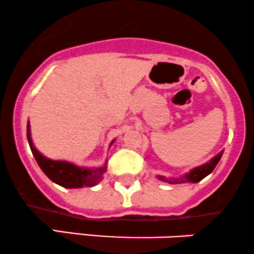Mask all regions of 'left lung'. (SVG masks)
Segmentation results:
<instances>
[{
    "label": "left lung",
    "mask_w": 254,
    "mask_h": 254,
    "mask_svg": "<svg viewBox=\"0 0 254 254\" xmlns=\"http://www.w3.org/2000/svg\"><path fill=\"white\" fill-rule=\"evenodd\" d=\"M223 150L220 151L217 155H215L211 160H209L208 162H205L204 165L198 166V167L192 168V170L189 172V173L184 174V176L179 178H168L165 176H156V178L161 182L168 183V184H183V183H198L200 180L204 179L206 176L211 173L214 171V168L216 167V165L220 161V159L222 157Z\"/></svg>",
    "instance_id": "obj_1"
}]
</instances>
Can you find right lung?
I'll return each mask as SVG.
<instances>
[{
	"instance_id": "right-lung-1",
	"label": "right lung",
	"mask_w": 254,
	"mask_h": 254,
	"mask_svg": "<svg viewBox=\"0 0 254 254\" xmlns=\"http://www.w3.org/2000/svg\"><path fill=\"white\" fill-rule=\"evenodd\" d=\"M27 139L28 144L32 150V154L36 157L37 164L42 168V171L46 174L49 179L58 185L66 189H78L84 186H94L103 179L105 172L107 168V160L103 166L99 167H80L71 162L64 161V160H51L44 156L39 150L34 147L33 141L31 137V125L27 123ZM115 139L111 142L110 147L112 145Z\"/></svg>"
}]
</instances>
